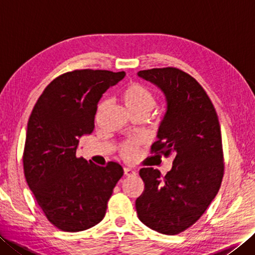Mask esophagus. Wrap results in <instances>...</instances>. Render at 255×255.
<instances>
[{
  "mask_svg": "<svg viewBox=\"0 0 255 255\" xmlns=\"http://www.w3.org/2000/svg\"><path fill=\"white\" fill-rule=\"evenodd\" d=\"M124 173H125V175H126V176H132V175L136 174V171L130 169V167H125Z\"/></svg>",
  "mask_w": 255,
  "mask_h": 255,
  "instance_id": "34e87169",
  "label": "esophagus"
}]
</instances>
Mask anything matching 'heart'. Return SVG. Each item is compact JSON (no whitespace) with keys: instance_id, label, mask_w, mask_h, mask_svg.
Instances as JSON below:
<instances>
[{"instance_id":"heart-1","label":"heart","mask_w":255,"mask_h":255,"mask_svg":"<svg viewBox=\"0 0 255 255\" xmlns=\"http://www.w3.org/2000/svg\"><path fill=\"white\" fill-rule=\"evenodd\" d=\"M121 100L130 115H136L140 113L149 114L156 104V97L153 92L140 83H131L125 88L121 95ZM106 105V101L102 102L99 111L104 110ZM138 145L139 141L137 140L124 143L121 147L122 155L126 159H132L137 154Z\"/></svg>"}]
</instances>
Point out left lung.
Instances as JSON below:
<instances>
[{
    "label": "left lung",
    "mask_w": 255,
    "mask_h": 255,
    "mask_svg": "<svg viewBox=\"0 0 255 255\" xmlns=\"http://www.w3.org/2000/svg\"><path fill=\"white\" fill-rule=\"evenodd\" d=\"M138 77L163 92L166 112L151 150L173 156L171 171L143 167L138 218L150 229L177 235L200 218L217 195L224 153L217 113L196 80L176 68L142 70Z\"/></svg>",
    "instance_id": "1"
}]
</instances>
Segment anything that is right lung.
<instances>
[{"label": "right lung", "mask_w": 255, "mask_h": 255, "mask_svg": "<svg viewBox=\"0 0 255 255\" xmlns=\"http://www.w3.org/2000/svg\"><path fill=\"white\" fill-rule=\"evenodd\" d=\"M125 74L67 72L47 86L32 108L23 155L26 182L47 219L62 231H83L101 223L124 174L116 162L100 166L78 158L77 149L80 138L93 131L101 97Z\"/></svg>", "instance_id": "obj_1"}]
</instances>
